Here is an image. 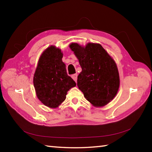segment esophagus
<instances>
[{"label": "esophagus", "instance_id": "1", "mask_svg": "<svg viewBox=\"0 0 152 152\" xmlns=\"http://www.w3.org/2000/svg\"><path fill=\"white\" fill-rule=\"evenodd\" d=\"M72 78L74 79V81L76 82V80H77V74H72Z\"/></svg>", "mask_w": 152, "mask_h": 152}]
</instances>
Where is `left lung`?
Listing matches in <instances>:
<instances>
[{
	"label": "left lung",
	"instance_id": "left-lung-1",
	"mask_svg": "<svg viewBox=\"0 0 152 152\" xmlns=\"http://www.w3.org/2000/svg\"><path fill=\"white\" fill-rule=\"evenodd\" d=\"M70 48L78 59L82 72L77 86L95 107H102L113 100L119 87L116 64L101 45L89 43L85 48L72 43Z\"/></svg>",
	"mask_w": 152,
	"mask_h": 152
}]
</instances>
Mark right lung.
Instances as JSON below:
<instances>
[{
  "label": "right lung",
  "instance_id": "obj_1",
  "mask_svg": "<svg viewBox=\"0 0 152 152\" xmlns=\"http://www.w3.org/2000/svg\"><path fill=\"white\" fill-rule=\"evenodd\" d=\"M62 57L60 49L50 46L41 56L33 77L37 98L50 108L58 107L66 99L69 90L76 85L67 74Z\"/></svg>",
  "mask_w": 152,
  "mask_h": 152
}]
</instances>
